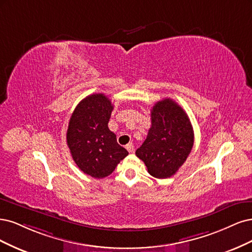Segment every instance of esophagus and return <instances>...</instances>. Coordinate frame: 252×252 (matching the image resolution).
<instances>
[{
  "instance_id": "1",
  "label": "esophagus",
  "mask_w": 252,
  "mask_h": 252,
  "mask_svg": "<svg viewBox=\"0 0 252 252\" xmlns=\"http://www.w3.org/2000/svg\"><path fill=\"white\" fill-rule=\"evenodd\" d=\"M126 149L127 150L128 153H133L134 152V145L132 143H128L126 145Z\"/></svg>"
}]
</instances>
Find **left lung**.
Instances as JSON below:
<instances>
[{"instance_id":"8db88e82","label":"left lung","mask_w":252,"mask_h":252,"mask_svg":"<svg viewBox=\"0 0 252 252\" xmlns=\"http://www.w3.org/2000/svg\"><path fill=\"white\" fill-rule=\"evenodd\" d=\"M152 126L136 156L151 176L166 179L188 159L193 145V129L185 111L170 98L155 103L151 110Z\"/></svg>"}]
</instances>
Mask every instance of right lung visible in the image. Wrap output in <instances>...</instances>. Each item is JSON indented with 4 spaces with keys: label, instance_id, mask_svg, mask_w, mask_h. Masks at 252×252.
<instances>
[{
    "label": "right lung",
    "instance_id": "add662e5",
    "mask_svg": "<svg viewBox=\"0 0 252 252\" xmlns=\"http://www.w3.org/2000/svg\"><path fill=\"white\" fill-rule=\"evenodd\" d=\"M113 108L104 94L89 95L77 104L69 121L67 144L72 158L82 172L96 179L111 175L128 155L109 129Z\"/></svg>",
    "mask_w": 252,
    "mask_h": 252
}]
</instances>
